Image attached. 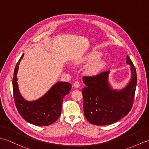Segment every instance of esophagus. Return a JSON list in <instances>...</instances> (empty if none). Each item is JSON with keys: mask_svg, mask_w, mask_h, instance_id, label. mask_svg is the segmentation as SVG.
I'll list each match as a JSON object with an SVG mask.
<instances>
[{"mask_svg": "<svg viewBox=\"0 0 149 149\" xmlns=\"http://www.w3.org/2000/svg\"><path fill=\"white\" fill-rule=\"evenodd\" d=\"M73 86H74V88H79V86H80V83H79V82L78 81H75L74 83V84H73Z\"/></svg>", "mask_w": 149, "mask_h": 149, "instance_id": "34e87169", "label": "esophagus"}]
</instances>
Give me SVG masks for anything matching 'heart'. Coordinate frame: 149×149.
Returning <instances> with one entry per match:
<instances>
[{"label": "heart", "mask_w": 149, "mask_h": 149, "mask_svg": "<svg viewBox=\"0 0 149 149\" xmlns=\"http://www.w3.org/2000/svg\"><path fill=\"white\" fill-rule=\"evenodd\" d=\"M102 56V53L99 51L90 52L82 58L81 63H91L86 70L87 74L90 76H95L99 73L106 65V61L103 59H99Z\"/></svg>", "instance_id": "obj_1"}]
</instances>
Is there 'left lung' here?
I'll return each instance as SVG.
<instances>
[{
    "instance_id": "1",
    "label": "left lung",
    "mask_w": 149,
    "mask_h": 149,
    "mask_svg": "<svg viewBox=\"0 0 149 149\" xmlns=\"http://www.w3.org/2000/svg\"><path fill=\"white\" fill-rule=\"evenodd\" d=\"M132 77L128 84L120 90L113 89L109 82L110 71L94 77H84L86 86L82 89L84 115L91 124L103 126L119 121L131 111L137 83L136 69L130 58L126 56Z\"/></svg>"
}]
</instances>
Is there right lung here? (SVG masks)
<instances>
[{
	"label": "right lung",
	"instance_id": "right-lung-1",
	"mask_svg": "<svg viewBox=\"0 0 149 149\" xmlns=\"http://www.w3.org/2000/svg\"><path fill=\"white\" fill-rule=\"evenodd\" d=\"M24 54L16 65L13 79L14 99L16 108L23 119L31 124L36 126L50 125L61 116L63 98L70 93L71 85L68 82H57L38 99L33 101L25 100L21 95L17 82L19 64Z\"/></svg>",
	"mask_w": 149,
	"mask_h": 149
}]
</instances>
